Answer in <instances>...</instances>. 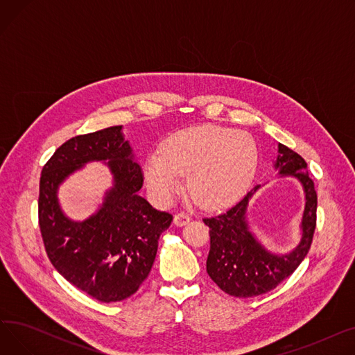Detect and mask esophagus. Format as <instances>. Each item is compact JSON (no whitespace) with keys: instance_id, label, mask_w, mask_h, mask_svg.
I'll list each match as a JSON object with an SVG mask.
<instances>
[{"instance_id":"1","label":"esophagus","mask_w":355,"mask_h":355,"mask_svg":"<svg viewBox=\"0 0 355 355\" xmlns=\"http://www.w3.org/2000/svg\"><path fill=\"white\" fill-rule=\"evenodd\" d=\"M189 221H190V216H189L187 213H184V211L177 213V214L174 216L175 226H184V225H187Z\"/></svg>"}]
</instances>
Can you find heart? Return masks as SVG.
Segmentation results:
<instances>
[{
  "mask_svg": "<svg viewBox=\"0 0 355 355\" xmlns=\"http://www.w3.org/2000/svg\"><path fill=\"white\" fill-rule=\"evenodd\" d=\"M257 162L254 141L243 132L220 126L181 130L145 162L148 187L168 200L187 175V189L202 207L218 209L233 202L252 181Z\"/></svg>",
  "mask_w": 355,
  "mask_h": 355,
  "instance_id": "obj_1",
  "label": "heart"
}]
</instances>
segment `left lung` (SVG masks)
Instances as JSON below:
<instances>
[{"mask_svg": "<svg viewBox=\"0 0 355 355\" xmlns=\"http://www.w3.org/2000/svg\"><path fill=\"white\" fill-rule=\"evenodd\" d=\"M282 175H293L305 191L302 237L288 254L268 252L249 232L246 221L248 202L259 185L227 211L202 218L210 229L207 273L216 285L236 297L263 295L288 279L308 254L316 227V191L308 175L305 159L291 148L279 144L275 164Z\"/></svg>", "mask_w": 355, "mask_h": 355, "instance_id": "left-lung-1", "label": "left lung"}]
</instances>
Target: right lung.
<instances>
[{
    "instance_id": "right-lung-1",
    "label": "right lung",
    "mask_w": 355,
    "mask_h": 355,
    "mask_svg": "<svg viewBox=\"0 0 355 355\" xmlns=\"http://www.w3.org/2000/svg\"><path fill=\"white\" fill-rule=\"evenodd\" d=\"M121 129L110 126L66 141L44 164L39 194V225L51 265L73 286L107 304L138 291L151 272L158 239L173 221L170 213L138 196L144 174ZM106 159L114 189L96 215L71 222L58 207V184L83 163Z\"/></svg>"
}]
</instances>
